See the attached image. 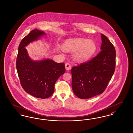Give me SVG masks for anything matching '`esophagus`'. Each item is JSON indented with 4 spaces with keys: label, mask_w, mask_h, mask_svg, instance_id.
Here are the masks:
<instances>
[{
    "label": "esophagus",
    "mask_w": 133,
    "mask_h": 133,
    "mask_svg": "<svg viewBox=\"0 0 133 133\" xmlns=\"http://www.w3.org/2000/svg\"><path fill=\"white\" fill-rule=\"evenodd\" d=\"M65 68H66V69L67 70H70L71 68V64H70L69 63H68V62L66 63H65Z\"/></svg>",
    "instance_id": "1"
}]
</instances>
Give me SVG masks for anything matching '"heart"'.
Masks as SVG:
<instances>
[{
	"label": "heart",
	"mask_w": 133,
	"mask_h": 133,
	"mask_svg": "<svg viewBox=\"0 0 133 133\" xmlns=\"http://www.w3.org/2000/svg\"><path fill=\"white\" fill-rule=\"evenodd\" d=\"M65 51H76L75 59L79 62L88 60L96 52V45L91 40L85 38H74L67 40L63 45Z\"/></svg>",
	"instance_id": "obj_1"
}]
</instances>
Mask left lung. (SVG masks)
<instances>
[{
	"label": "left lung",
	"mask_w": 133,
	"mask_h": 133,
	"mask_svg": "<svg viewBox=\"0 0 133 133\" xmlns=\"http://www.w3.org/2000/svg\"><path fill=\"white\" fill-rule=\"evenodd\" d=\"M101 51L71 69L72 90L80 98H90L103 93L114 73L115 49L105 35L101 34Z\"/></svg>",
	"instance_id": "left-lung-1"
}]
</instances>
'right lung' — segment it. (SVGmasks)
I'll list each match as a JSON object with an SVG mask.
<instances>
[{
	"mask_svg": "<svg viewBox=\"0 0 133 133\" xmlns=\"http://www.w3.org/2000/svg\"><path fill=\"white\" fill-rule=\"evenodd\" d=\"M45 32L37 29L23 38L18 48L16 69L23 89L27 93L39 98L52 96L56 81L65 72V64L51 59L33 61L29 57L25 47L37 40Z\"/></svg>",
	"mask_w": 133,
	"mask_h": 133,
	"instance_id": "1",
	"label": "right lung"
}]
</instances>
